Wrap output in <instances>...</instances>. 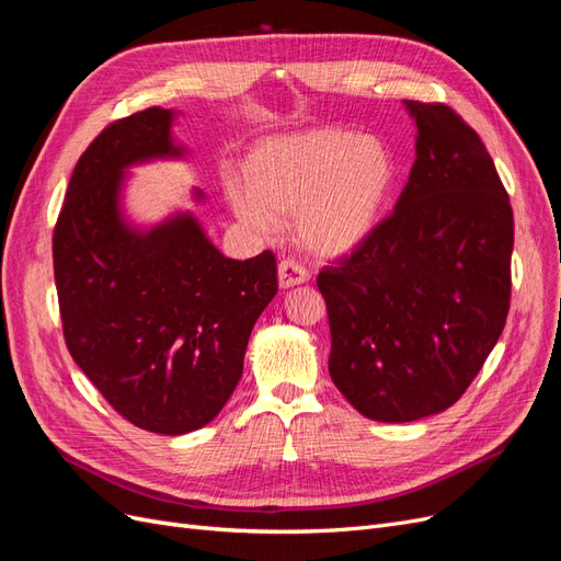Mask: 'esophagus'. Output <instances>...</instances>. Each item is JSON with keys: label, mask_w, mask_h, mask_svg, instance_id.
Returning a JSON list of instances; mask_svg holds the SVG:
<instances>
[{"label": "esophagus", "mask_w": 561, "mask_h": 561, "mask_svg": "<svg viewBox=\"0 0 561 561\" xmlns=\"http://www.w3.org/2000/svg\"><path fill=\"white\" fill-rule=\"evenodd\" d=\"M307 280H309V271L301 264H297L295 260H283L278 264V285L283 287V290H287V287H295V285H304Z\"/></svg>", "instance_id": "34e87169"}]
</instances>
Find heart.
I'll list each match as a JSON object with an SVG mask.
<instances>
[{"label":"heart","mask_w":561,"mask_h":561,"mask_svg":"<svg viewBox=\"0 0 561 561\" xmlns=\"http://www.w3.org/2000/svg\"><path fill=\"white\" fill-rule=\"evenodd\" d=\"M243 186L229 198L260 236L295 219L299 245L322 260L360 250L381 227L398 186L390 147L346 128H311L266 138L250 149Z\"/></svg>","instance_id":"b5f03b06"}]
</instances>
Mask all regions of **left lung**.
I'll list each match as a JSON object with an SVG mask.
<instances>
[{"label": "left lung", "mask_w": 561, "mask_h": 561, "mask_svg": "<svg viewBox=\"0 0 561 561\" xmlns=\"http://www.w3.org/2000/svg\"><path fill=\"white\" fill-rule=\"evenodd\" d=\"M410 180L377 233L318 274L330 377L363 416L445 412L478 377L511 309L513 208L480 135L451 107L404 100Z\"/></svg>", "instance_id": "obj_1"}]
</instances>
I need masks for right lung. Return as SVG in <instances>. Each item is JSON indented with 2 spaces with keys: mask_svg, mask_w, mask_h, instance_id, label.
I'll list each match as a JSON object with an SVG mask.
<instances>
[{
  "mask_svg": "<svg viewBox=\"0 0 561 561\" xmlns=\"http://www.w3.org/2000/svg\"><path fill=\"white\" fill-rule=\"evenodd\" d=\"M175 116L149 107L100 133L77 161L54 231L67 348L118 414L159 435L198 431L219 414L254 322L278 293L271 250L239 262L192 213L154 227L124 215L130 165L184 157Z\"/></svg>",
  "mask_w": 561,
  "mask_h": 561,
  "instance_id": "add662e5",
  "label": "right lung"
}]
</instances>
